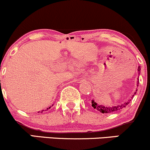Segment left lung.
Listing matches in <instances>:
<instances>
[{"mask_svg":"<svg viewBox=\"0 0 150 150\" xmlns=\"http://www.w3.org/2000/svg\"><path fill=\"white\" fill-rule=\"evenodd\" d=\"M140 67L139 66L138 67V74H139V75H140ZM136 91H137V90H136ZM136 94V92H135V94ZM134 94L132 95L131 99H132V97H134ZM131 99L128 100V101H127V102H125V103H123V104L118 105V106H111V107H109V106H103V105L97 104V103H96L95 101H94L92 99V106L93 108H96L97 111H100V112L102 113H111L113 112H116V111H119V110H121V109H123V108L126 107V106L128 105L129 103L130 102Z\"/></svg>","mask_w":150,"mask_h":150,"instance_id":"8db88e82","label":"left lung"}]
</instances>
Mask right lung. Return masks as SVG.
<instances>
[{
    "instance_id": "add662e5",
    "label": "right lung",
    "mask_w": 150,
    "mask_h": 150,
    "mask_svg": "<svg viewBox=\"0 0 150 150\" xmlns=\"http://www.w3.org/2000/svg\"><path fill=\"white\" fill-rule=\"evenodd\" d=\"M51 106H50V107H49V108H47V109H49V108H51Z\"/></svg>"
}]
</instances>
